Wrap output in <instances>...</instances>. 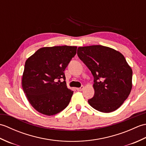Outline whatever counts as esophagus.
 Returning a JSON list of instances; mask_svg holds the SVG:
<instances>
[{
	"mask_svg": "<svg viewBox=\"0 0 146 146\" xmlns=\"http://www.w3.org/2000/svg\"><path fill=\"white\" fill-rule=\"evenodd\" d=\"M83 89H84V86H82L81 87L77 88H76V90H78V91H82Z\"/></svg>",
	"mask_w": 146,
	"mask_h": 146,
	"instance_id": "1",
	"label": "esophagus"
}]
</instances>
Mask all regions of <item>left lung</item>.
I'll list each match as a JSON object with an SVG mask.
<instances>
[{
	"label": "left lung",
	"instance_id": "left-lung-1",
	"mask_svg": "<svg viewBox=\"0 0 146 146\" xmlns=\"http://www.w3.org/2000/svg\"><path fill=\"white\" fill-rule=\"evenodd\" d=\"M79 58L94 76L95 94L88 100L98 111L109 113L119 108L131 93L132 70L124 56L101 45L79 47Z\"/></svg>",
	"mask_w": 146,
	"mask_h": 146
}]
</instances>
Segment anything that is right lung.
Returning <instances> with one entry per match:
<instances>
[{"label": "right lung", "mask_w": 146, "mask_h": 146, "mask_svg": "<svg viewBox=\"0 0 146 146\" xmlns=\"http://www.w3.org/2000/svg\"><path fill=\"white\" fill-rule=\"evenodd\" d=\"M76 49L69 46L42 48L26 60L22 86L29 103L39 113L53 115L69 104L73 92L67 88L64 71Z\"/></svg>", "instance_id": "add662e5"}]
</instances>
